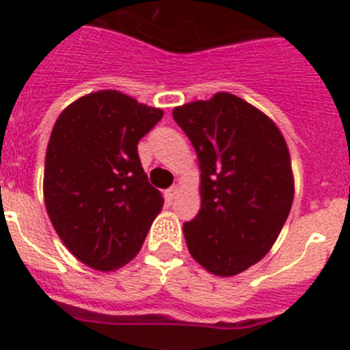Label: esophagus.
Instances as JSON below:
<instances>
[{"mask_svg":"<svg viewBox=\"0 0 350 350\" xmlns=\"http://www.w3.org/2000/svg\"><path fill=\"white\" fill-rule=\"evenodd\" d=\"M177 195H178V186H172L170 189H166V193H164L166 200H173Z\"/></svg>","mask_w":350,"mask_h":350,"instance_id":"1","label":"esophagus"}]
</instances>
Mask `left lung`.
<instances>
[{
    "label": "left lung",
    "mask_w": 350,
    "mask_h": 350,
    "mask_svg": "<svg viewBox=\"0 0 350 350\" xmlns=\"http://www.w3.org/2000/svg\"><path fill=\"white\" fill-rule=\"evenodd\" d=\"M202 170V208L184 223L191 256L216 276H235L262 260L294 200L291 154L267 115L221 92L173 109Z\"/></svg>",
    "instance_id": "8db88e82"
}]
</instances>
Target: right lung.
<instances>
[{"label": "right lung", "instance_id": "add662e5", "mask_svg": "<svg viewBox=\"0 0 350 350\" xmlns=\"http://www.w3.org/2000/svg\"><path fill=\"white\" fill-rule=\"evenodd\" d=\"M163 109L116 90L74 100L58 116L46 152L44 200L68 252L88 267L133 260L164 200L150 186L138 143Z\"/></svg>", "mask_w": 350, "mask_h": 350}]
</instances>
